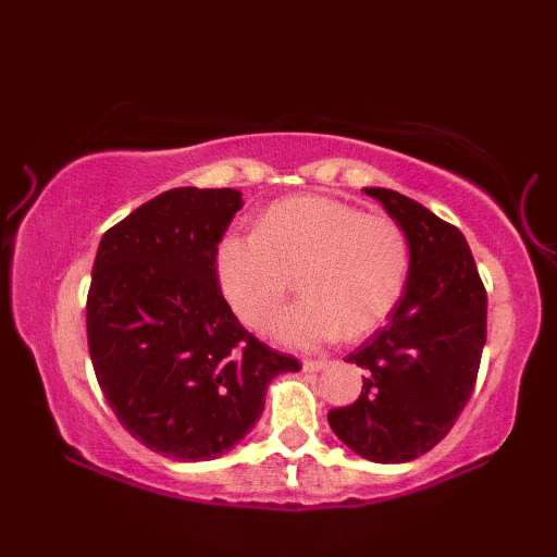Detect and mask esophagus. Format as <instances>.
<instances>
[{
    "label": "esophagus",
    "mask_w": 557,
    "mask_h": 557,
    "mask_svg": "<svg viewBox=\"0 0 557 557\" xmlns=\"http://www.w3.org/2000/svg\"><path fill=\"white\" fill-rule=\"evenodd\" d=\"M327 366V359H306L304 361V371L306 373H318V371H323Z\"/></svg>",
    "instance_id": "esophagus-1"
}]
</instances>
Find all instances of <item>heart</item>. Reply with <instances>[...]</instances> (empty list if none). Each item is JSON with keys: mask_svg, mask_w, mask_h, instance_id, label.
Instances as JSON below:
<instances>
[{"mask_svg": "<svg viewBox=\"0 0 557 557\" xmlns=\"http://www.w3.org/2000/svg\"><path fill=\"white\" fill-rule=\"evenodd\" d=\"M218 285L230 309L265 330L294 289L304 297L280 318L275 335L299 347L381 327L405 292L409 242L393 218L323 196L272 206L256 234H227L215 248Z\"/></svg>", "mask_w": 557, "mask_h": 557, "instance_id": "1", "label": "heart"}]
</instances>
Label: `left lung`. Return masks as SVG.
Instances as JSON below:
<instances>
[{"mask_svg":"<svg viewBox=\"0 0 557 557\" xmlns=\"http://www.w3.org/2000/svg\"><path fill=\"white\" fill-rule=\"evenodd\" d=\"M407 234L409 275L387 325L345 361L363 369L359 399L327 413L354 453L399 465L429 453L474 393L486 345V287L455 224L393 188H363Z\"/></svg>","mask_w":557,"mask_h":557,"instance_id":"1","label":"left lung"}]
</instances>
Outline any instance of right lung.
I'll return each mask as SVG.
<instances>
[{
  "label": "right lung",
  "instance_id": "1",
  "mask_svg": "<svg viewBox=\"0 0 557 557\" xmlns=\"http://www.w3.org/2000/svg\"><path fill=\"white\" fill-rule=\"evenodd\" d=\"M234 188L182 186L104 232L86 304L88 349L116 419L152 453L215 459L253 429L275 375L299 371L236 321L215 248Z\"/></svg>",
  "mask_w": 557,
  "mask_h": 557
}]
</instances>
